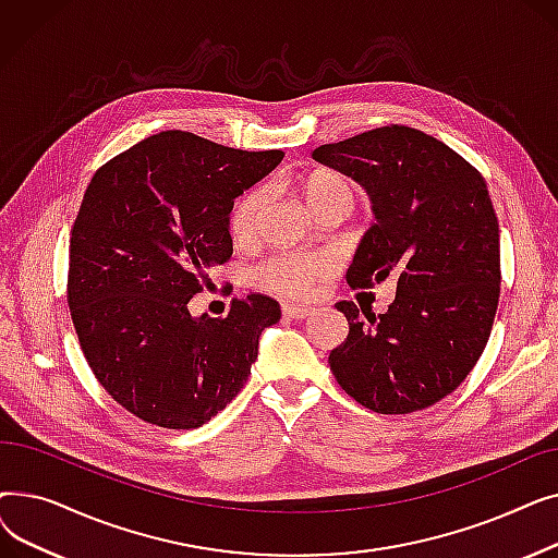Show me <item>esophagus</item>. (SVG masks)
Returning <instances> with one entry per match:
<instances>
[{"mask_svg": "<svg viewBox=\"0 0 558 558\" xmlns=\"http://www.w3.org/2000/svg\"><path fill=\"white\" fill-rule=\"evenodd\" d=\"M314 310L307 305H299V303H282V314L289 318H305L310 316Z\"/></svg>", "mask_w": 558, "mask_h": 558, "instance_id": "34e87169", "label": "esophagus"}]
</instances>
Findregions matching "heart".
I'll return each instance as SVG.
<instances>
[{
	"label": "heart",
	"instance_id": "1",
	"mask_svg": "<svg viewBox=\"0 0 558 558\" xmlns=\"http://www.w3.org/2000/svg\"><path fill=\"white\" fill-rule=\"evenodd\" d=\"M303 194L312 208H316L318 203L328 201L330 196H337V194L350 196V185L345 183V179H341L339 173L318 169V171H312L305 179ZM264 203H267V190L253 187L232 205L228 228L234 240L248 242L255 238ZM328 269H330V259L326 255L307 253V251H282L269 257L267 262H262L259 267L253 269L251 276L255 287L271 291V294L303 296L312 287V282L320 276H326Z\"/></svg>",
	"mask_w": 558,
	"mask_h": 558
}]
</instances>
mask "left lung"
<instances>
[{
  "instance_id": "8db88e82",
  "label": "left lung",
  "mask_w": 558,
  "mask_h": 558,
  "mask_svg": "<svg viewBox=\"0 0 558 558\" xmlns=\"http://www.w3.org/2000/svg\"><path fill=\"white\" fill-rule=\"evenodd\" d=\"M312 158L373 203L345 280L396 282L385 314L335 307L348 337L328 362L339 387L377 414H412L452 393L482 357L500 299V226L482 173L448 144L391 124L324 144Z\"/></svg>"
}]
</instances>
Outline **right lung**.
<instances>
[{
    "label": "right lung",
    "mask_w": 558,
    "mask_h": 558,
    "mask_svg": "<svg viewBox=\"0 0 558 558\" xmlns=\"http://www.w3.org/2000/svg\"><path fill=\"white\" fill-rule=\"evenodd\" d=\"M282 151L162 131L97 169L70 238L68 305L83 355L126 412L194 429L238 396L280 305L248 294L192 316L208 269L232 255L230 210Z\"/></svg>",
    "instance_id": "obj_1"
}]
</instances>
